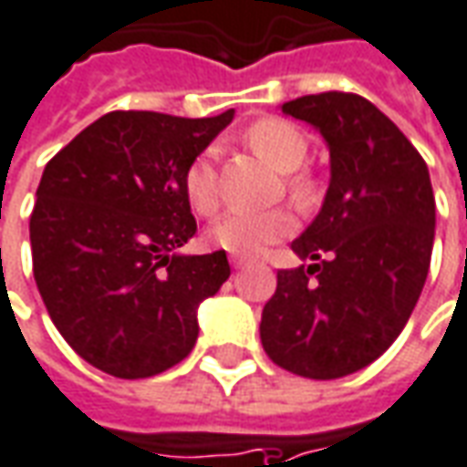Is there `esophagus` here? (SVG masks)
<instances>
[{"instance_id": "obj_1", "label": "esophagus", "mask_w": 467, "mask_h": 467, "mask_svg": "<svg viewBox=\"0 0 467 467\" xmlns=\"http://www.w3.org/2000/svg\"><path fill=\"white\" fill-rule=\"evenodd\" d=\"M246 265H249V262H246L244 256H231V266H234V269H244Z\"/></svg>"}]
</instances>
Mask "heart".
I'll list each match as a JSON object with an SVG mask.
<instances>
[{
    "mask_svg": "<svg viewBox=\"0 0 467 467\" xmlns=\"http://www.w3.org/2000/svg\"><path fill=\"white\" fill-rule=\"evenodd\" d=\"M246 141L254 152H259L269 165H275L279 172H292L305 162L307 157V137L302 134L295 124L285 119L266 117L254 121L246 130ZM289 191L297 201H310L313 198V182L305 175H292L287 180ZM185 195L188 202L198 213H213L218 205V185H215V167L211 152L198 154L185 170ZM295 221L287 211L275 208V211H234V213L221 215L215 221L208 236L218 249L236 256H254L265 246L275 241L285 239L292 234Z\"/></svg>",
    "mask_w": 467,
    "mask_h": 467,
    "instance_id": "obj_1",
    "label": "heart"
}]
</instances>
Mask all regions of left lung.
I'll use <instances>...</instances> for the list:
<instances>
[{
  "label": "left lung",
  "instance_id": "8db88e82",
  "mask_svg": "<svg viewBox=\"0 0 467 467\" xmlns=\"http://www.w3.org/2000/svg\"><path fill=\"white\" fill-rule=\"evenodd\" d=\"M282 114L320 131L330 182L320 213L292 241L317 265L276 272L259 333L276 366L327 381L374 363L407 326L430 272L435 195L420 152L363 96L313 93Z\"/></svg>",
  "mask_w": 467,
  "mask_h": 467
}]
</instances>
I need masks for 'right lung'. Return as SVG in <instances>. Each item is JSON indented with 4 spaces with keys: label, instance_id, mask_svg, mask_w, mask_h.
<instances>
[{
    "label": "right lung",
    "instance_id": "right-lung-1",
    "mask_svg": "<svg viewBox=\"0 0 467 467\" xmlns=\"http://www.w3.org/2000/svg\"><path fill=\"white\" fill-rule=\"evenodd\" d=\"M234 119L111 111L45 165L30 215L32 272L67 346L104 374L147 379L198 340V307L231 275L195 236L185 170Z\"/></svg>",
    "mask_w": 467,
    "mask_h": 467
}]
</instances>
